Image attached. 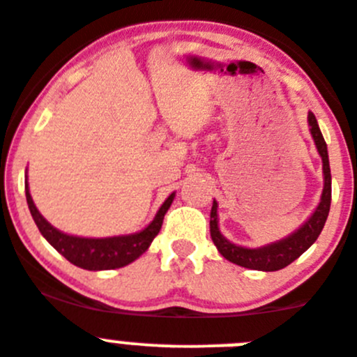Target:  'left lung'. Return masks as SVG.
Instances as JSON below:
<instances>
[{
	"label": "left lung",
	"instance_id": "8db88e82",
	"mask_svg": "<svg viewBox=\"0 0 357 357\" xmlns=\"http://www.w3.org/2000/svg\"><path fill=\"white\" fill-rule=\"evenodd\" d=\"M307 124H310V131L314 140V146H317L320 158H322L324 190L317 210L313 211V215L295 233H291L287 238L279 240V242L268 243V245L258 247V249H247V247L242 245H234V243H231L229 240H226L220 234L217 215L218 204L217 201H213V206H211L210 213L211 240L217 245L218 252L226 259H229L231 263H234V265L245 266V268H250V271H281V268L290 265L291 261H295L303 252H306L313 245L314 240L319 238V234L322 233L324 224H326L331 208L329 156H327V144L322 137V131H320L319 123H317V119H314V115L311 112L307 114Z\"/></svg>",
	"mask_w": 357,
	"mask_h": 357
}]
</instances>
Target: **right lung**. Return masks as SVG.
<instances>
[{
	"instance_id": "add662e5",
	"label": "right lung",
	"mask_w": 357,
	"mask_h": 357,
	"mask_svg": "<svg viewBox=\"0 0 357 357\" xmlns=\"http://www.w3.org/2000/svg\"><path fill=\"white\" fill-rule=\"evenodd\" d=\"M26 190V202L30 208V213L37 224L38 231L44 238L59 250L66 259H69L73 265L85 268V271H112V268H121V266L130 265L131 261L142 256L149 249L151 242L155 240L160 233L167 210L171 208L174 201V192L165 199L158 213L155 215L153 222L142 231L133 234H123V236H108V238H82V236H73L59 231L51 226L43 215L38 213L33 199L30 195L28 181L24 183Z\"/></svg>"
}]
</instances>
